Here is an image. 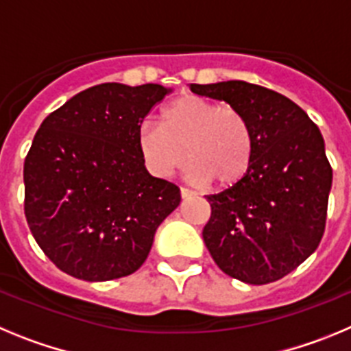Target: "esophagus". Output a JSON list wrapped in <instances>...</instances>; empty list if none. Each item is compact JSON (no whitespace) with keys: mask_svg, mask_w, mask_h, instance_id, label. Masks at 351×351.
<instances>
[{"mask_svg":"<svg viewBox=\"0 0 351 351\" xmlns=\"http://www.w3.org/2000/svg\"><path fill=\"white\" fill-rule=\"evenodd\" d=\"M195 191L193 190H190V188H184V186H182L181 188V197L182 198H191V197H195Z\"/></svg>","mask_w":351,"mask_h":351,"instance_id":"obj_1","label":"esophagus"}]
</instances>
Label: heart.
Masks as SVG:
<instances>
[{
	"label": "heart",
	"mask_w": 351,
	"mask_h": 351,
	"mask_svg": "<svg viewBox=\"0 0 351 351\" xmlns=\"http://www.w3.org/2000/svg\"><path fill=\"white\" fill-rule=\"evenodd\" d=\"M137 145L145 167L156 178L172 176L188 158L195 181L228 186L246 176L255 137L241 110L184 95L163 107L161 126H141Z\"/></svg>",
	"instance_id": "1"
}]
</instances>
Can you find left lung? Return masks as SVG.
<instances>
[{"instance_id": "8db88e82", "label": "left lung", "mask_w": 351, "mask_h": 351, "mask_svg": "<svg viewBox=\"0 0 351 351\" xmlns=\"http://www.w3.org/2000/svg\"><path fill=\"white\" fill-rule=\"evenodd\" d=\"M190 89L241 110L255 137L246 176L207 195L204 243L235 280H281L315 253L325 230L332 169L320 130L290 98L256 84L226 80Z\"/></svg>"}]
</instances>
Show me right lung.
<instances>
[{
    "instance_id": "1",
    "label": "right lung",
    "mask_w": 351,
    "mask_h": 351,
    "mask_svg": "<svg viewBox=\"0 0 351 351\" xmlns=\"http://www.w3.org/2000/svg\"><path fill=\"white\" fill-rule=\"evenodd\" d=\"M172 89L105 82L49 114L24 161V213L56 267L77 280L133 274L181 191L145 170L137 145L149 110Z\"/></svg>"
}]
</instances>
